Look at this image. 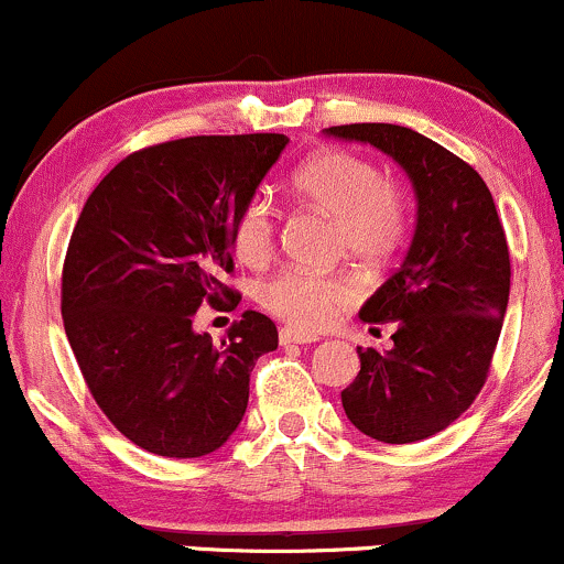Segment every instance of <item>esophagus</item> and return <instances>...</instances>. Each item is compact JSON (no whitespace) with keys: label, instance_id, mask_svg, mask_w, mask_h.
<instances>
[{"label":"esophagus","instance_id":"34e87169","mask_svg":"<svg viewBox=\"0 0 564 564\" xmlns=\"http://www.w3.org/2000/svg\"><path fill=\"white\" fill-rule=\"evenodd\" d=\"M278 339H281L283 347L289 345H310V341H318L321 336L318 334H307V332H300V328H281V334H278Z\"/></svg>","mask_w":564,"mask_h":564}]
</instances>
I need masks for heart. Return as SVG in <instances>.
Segmentation results:
<instances>
[{"mask_svg": "<svg viewBox=\"0 0 564 564\" xmlns=\"http://www.w3.org/2000/svg\"><path fill=\"white\" fill-rule=\"evenodd\" d=\"M302 200L334 217L336 246L368 268L390 262L411 225L408 198L398 185L381 177L373 161L341 148L315 153L291 177ZM278 212L262 193L238 212L232 249L246 264H262L275 249ZM360 289L347 273H304L283 270L264 281L257 300L270 315L302 332L328 326L341 310L358 302Z\"/></svg>", "mask_w": 564, "mask_h": 564, "instance_id": "obj_1", "label": "heart"}]
</instances>
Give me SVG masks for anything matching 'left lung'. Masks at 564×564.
<instances>
[{"instance_id":"left-lung-1","label":"left lung","mask_w":564,"mask_h":564,"mask_svg":"<svg viewBox=\"0 0 564 564\" xmlns=\"http://www.w3.org/2000/svg\"><path fill=\"white\" fill-rule=\"evenodd\" d=\"M326 134L371 142L403 166L416 193V232L403 264L360 310L392 323L394 347H358L341 392L347 419L379 443H416L456 422L488 379L509 302V246L494 196L467 161L398 124H341Z\"/></svg>"}]
</instances>
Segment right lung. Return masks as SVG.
I'll list each match as a JSON object with an SVG mask.
<instances>
[{"label": "right lung", "instance_id": "add662e5", "mask_svg": "<svg viewBox=\"0 0 564 564\" xmlns=\"http://www.w3.org/2000/svg\"><path fill=\"white\" fill-rule=\"evenodd\" d=\"M286 134H200L129 153L84 204L63 262L70 349L108 422L142 451L198 458L228 443L257 358L278 347L246 310L219 345L193 332L204 302H236L232 228Z\"/></svg>", "mask_w": 564, "mask_h": 564}]
</instances>
